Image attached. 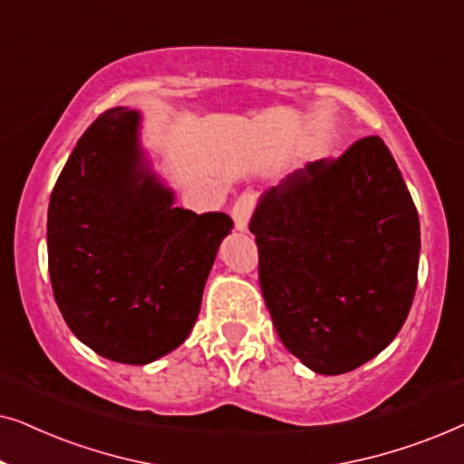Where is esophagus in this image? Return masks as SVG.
Wrapping results in <instances>:
<instances>
[{"label": "esophagus", "instance_id": "obj_1", "mask_svg": "<svg viewBox=\"0 0 464 464\" xmlns=\"http://www.w3.org/2000/svg\"><path fill=\"white\" fill-rule=\"evenodd\" d=\"M253 208H256V194L253 192L240 194L232 207V218H234V226H237V230L240 232L246 230Z\"/></svg>", "mask_w": 464, "mask_h": 464}]
</instances>
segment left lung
<instances>
[{
	"label": "left lung",
	"instance_id": "left-lung-1",
	"mask_svg": "<svg viewBox=\"0 0 464 464\" xmlns=\"http://www.w3.org/2000/svg\"><path fill=\"white\" fill-rule=\"evenodd\" d=\"M249 230L272 323L304 365L338 376L395 340L416 294L420 221L382 139L270 188Z\"/></svg>",
	"mask_w": 464,
	"mask_h": 464
}]
</instances>
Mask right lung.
I'll list each match as a JSON object with an SVG mask.
<instances>
[{
	"mask_svg": "<svg viewBox=\"0 0 464 464\" xmlns=\"http://www.w3.org/2000/svg\"><path fill=\"white\" fill-rule=\"evenodd\" d=\"M139 111L113 107L80 137L48 205V272L75 338L145 365L181 346L200 313L226 213L175 207L139 148Z\"/></svg>",
	"mask_w": 464,
	"mask_h": 464,
	"instance_id": "right-lung-1",
	"label": "right lung"
}]
</instances>
